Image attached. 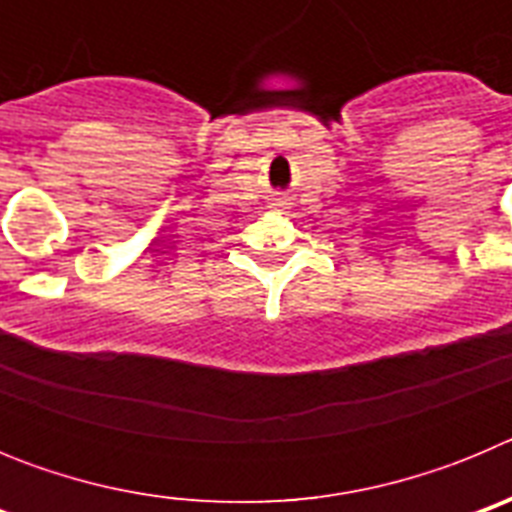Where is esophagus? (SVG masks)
I'll return each mask as SVG.
<instances>
[{"label":"esophagus","instance_id":"34e87169","mask_svg":"<svg viewBox=\"0 0 512 512\" xmlns=\"http://www.w3.org/2000/svg\"><path fill=\"white\" fill-rule=\"evenodd\" d=\"M271 207H274V210H289V202L284 200V197H274V200H271Z\"/></svg>","mask_w":512,"mask_h":512}]
</instances>
